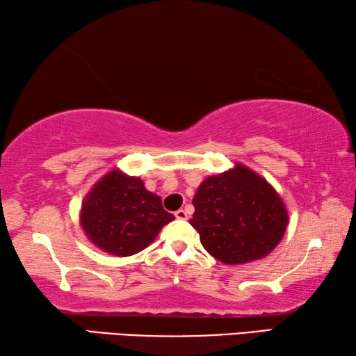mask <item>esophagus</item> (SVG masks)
Wrapping results in <instances>:
<instances>
[{"mask_svg": "<svg viewBox=\"0 0 356 356\" xmlns=\"http://www.w3.org/2000/svg\"><path fill=\"white\" fill-rule=\"evenodd\" d=\"M175 217L179 220H186L188 219V213H186L184 209H178V211H175Z\"/></svg>", "mask_w": 356, "mask_h": 356, "instance_id": "obj_1", "label": "esophagus"}]
</instances>
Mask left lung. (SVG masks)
I'll use <instances>...</instances> for the list:
<instances>
[{
    "mask_svg": "<svg viewBox=\"0 0 356 356\" xmlns=\"http://www.w3.org/2000/svg\"><path fill=\"white\" fill-rule=\"evenodd\" d=\"M192 203L191 225L204 250L225 264L267 257L288 225V211L277 191L242 164L204 179Z\"/></svg>",
    "mask_w": 356,
    "mask_h": 356,
    "instance_id": "left-lung-1",
    "label": "left lung"
}]
</instances>
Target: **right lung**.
I'll list each match as a JSON object with an SVG mask.
<instances>
[{"instance_id": "right-lung-1", "label": "right lung", "mask_w": 356, "mask_h": 356, "mask_svg": "<svg viewBox=\"0 0 356 356\" xmlns=\"http://www.w3.org/2000/svg\"><path fill=\"white\" fill-rule=\"evenodd\" d=\"M175 217L140 178L111 170L93 184L81 207L79 222L93 245L115 257H131L154 241Z\"/></svg>"}]
</instances>
